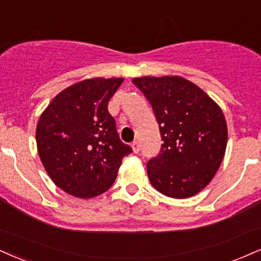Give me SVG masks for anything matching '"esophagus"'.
Returning a JSON list of instances; mask_svg holds the SVG:
<instances>
[{"label": "esophagus", "instance_id": "esophagus-1", "mask_svg": "<svg viewBox=\"0 0 261 261\" xmlns=\"http://www.w3.org/2000/svg\"><path fill=\"white\" fill-rule=\"evenodd\" d=\"M131 148H133L134 153H139L140 152V143L137 142V141H134V142L131 143Z\"/></svg>", "mask_w": 261, "mask_h": 261}]
</instances>
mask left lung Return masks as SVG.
Instances as JSON below:
<instances>
[{"mask_svg": "<svg viewBox=\"0 0 261 261\" xmlns=\"http://www.w3.org/2000/svg\"><path fill=\"white\" fill-rule=\"evenodd\" d=\"M133 83L148 99L164 143L147 163L156 191L188 198L203 190L220 168L227 144L221 108L196 84L181 76H142Z\"/></svg>", "mask_w": 261, "mask_h": 261, "instance_id": "left-lung-1", "label": "left lung"}]
</instances>
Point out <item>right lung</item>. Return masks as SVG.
Listing matches in <instances>:
<instances>
[{"label": "right lung", "mask_w": 261, "mask_h": 261, "mask_svg": "<svg viewBox=\"0 0 261 261\" xmlns=\"http://www.w3.org/2000/svg\"><path fill=\"white\" fill-rule=\"evenodd\" d=\"M122 77L83 80L63 90L43 111L36 144L47 174L61 190L89 199L109 190L121 161L133 149L122 143L108 102Z\"/></svg>", "instance_id": "obj_1"}]
</instances>
